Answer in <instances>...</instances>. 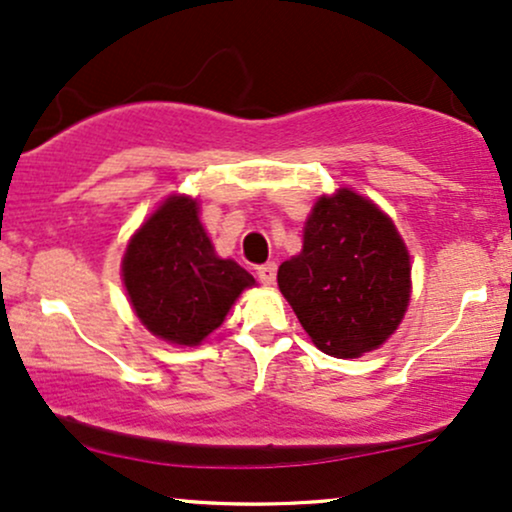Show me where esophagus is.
<instances>
[{"mask_svg":"<svg viewBox=\"0 0 512 512\" xmlns=\"http://www.w3.org/2000/svg\"><path fill=\"white\" fill-rule=\"evenodd\" d=\"M255 274H257V279L264 283V286H272V283L276 281V264L274 262L260 264V267H255Z\"/></svg>","mask_w":512,"mask_h":512,"instance_id":"esophagus-1","label":"esophagus"}]
</instances>
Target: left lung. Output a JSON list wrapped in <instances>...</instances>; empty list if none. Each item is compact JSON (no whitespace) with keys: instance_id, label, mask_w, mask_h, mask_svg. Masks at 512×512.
Masks as SVG:
<instances>
[{"instance_id":"obj_1","label":"left lung","mask_w":512,"mask_h":512,"mask_svg":"<svg viewBox=\"0 0 512 512\" xmlns=\"http://www.w3.org/2000/svg\"><path fill=\"white\" fill-rule=\"evenodd\" d=\"M279 288L326 355L357 357L389 338L410 300V255L393 221L353 190L319 197L303 252L279 267Z\"/></svg>"}]
</instances>
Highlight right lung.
I'll list each match as a JSON object with an SVG mask.
<instances>
[{
	"label": "right lung",
	"instance_id": "1",
	"mask_svg": "<svg viewBox=\"0 0 512 512\" xmlns=\"http://www.w3.org/2000/svg\"><path fill=\"white\" fill-rule=\"evenodd\" d=\"M123 283L135 315L152 334L197 346L255 279L240 264L217 257L197 219V202L174 195L128 243Z\"/></svg>",
	"mask_w": 512,
	"mask_h": 512
}]
</instances>
